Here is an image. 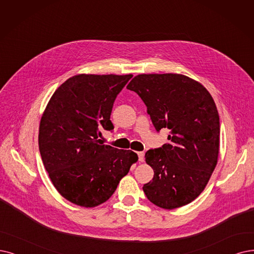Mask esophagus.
<instances>
[{"label":"esophagus","instance_id":"obj_1","mask_svg":"<svg viewBox=\"0 0 254 254\" xmlns=\"http://www.w3.org/2000/svg\"><path fill=\"white\" fill-rule=\"evenodd\" d=\"M137 155H138V160L140 162L144 161V152H137Z\"/></svg>","mask_w":254,"mask_h":254}]
</instances>
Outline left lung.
I'll return each mask as SVG.
<instances>
[{
	"mask_svg": "<svg viewBox=\"0 0 254 254\" xmlns=\"http://www.w3.org/2000/svg\"><path fill=\"white\" fill-rule=\"evenodd\" d=\"M127 88L147 106L155 129L169 128V143L146 152L154 177L146 197L165 209L190 203L203 190L219 156L220 120L208 90L181 74H140Z\"/></svg>",
	"mask_w": 254,
	"mask_h": 254,
	"instance_id": "1",
	"label": "left lung"
}]
</instances>
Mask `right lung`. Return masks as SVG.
Segmentation results:
<instances>
[{
  "mask_svg": "<svg viewBox=\"0 0 254 254\" xmlns=\"http://www.w3.org/2000/svg\"><path fill=\"white\" fill-rule=\"evenodd\" d=\"M132 75L79 74L51 97L40 119L38 146L57 191L72 203L95 207L107 201L138 156L101 145V130H113L111 110Z\"/></svg>",
  "mask_w": 254,
  "mask_h": 254,
  "instance_id": "obj_1",
  "label": "right lung"
}]
</instances>
